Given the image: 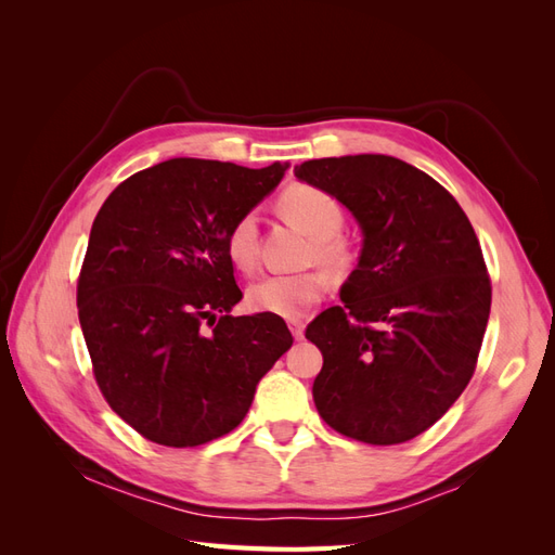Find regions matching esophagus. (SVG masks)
Returning <instances> with one entry per match:
<instances>
[{"label":"esophagus","instance_id":"esophagus-1","mask_svg":"<svg viewBox=\"0 0 555 555\" xmlns=\"http://www.w3.org/2000/svg\"><path fill=\"white\" fill-rule=\"evenodd\" d=\"M289 328H292V335H294L296 340H304V335H306V324L304 322H298V319H292Z\"/></svg>","mask_w":555,"mask_h":555}]
</instances>
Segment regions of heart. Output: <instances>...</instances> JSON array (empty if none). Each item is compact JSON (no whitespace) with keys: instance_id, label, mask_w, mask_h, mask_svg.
<instances>
[{"instance_id":"heart-1","label":"heart","mask_w":555,"mask_h":555,"mask_svg":"<svg viewBox=\"0 0 555 555\" xmlns=\"http://www.w3.org/2000/svg\"><path fill=\"white\" fill-rule=\"evenodd\" d=\"M280 210L300 231L312 238L310 261L322 263L326 271L345 275L357 261V251L340 236L345 210L340 201L314 184H292L280 196ZM227 259L241 273H251L259 263V227L255 212H243L224 236ZM328 289L324 271H306L296 275H271L247 289V306L255 312L298 319L314 306Z\"/></svg>"}]
</instances>
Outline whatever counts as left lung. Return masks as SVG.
Listing matches in <instances>:
<instances>
[{
  "label": "left lung",
  "mask_w": 555,
  "mask_h": 555,
  "mask_svg": "<svg viewBox=\"0 0 555 555\" xmlns=\"http://www.w3.org/2000/svg\"><path fill=\"white\" fill-rule=\"evenodd\" d=\"M294 173L338 198L363 231L343 306L306 328L324 357L317 412L345 438L408 442L475 375L491 312L477 233L438 180L389 155L310 159Z\"/></svg>",
  "instance_id": "obj_1"
}]
</instances>
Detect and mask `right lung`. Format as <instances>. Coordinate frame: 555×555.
Instances as JSON below:
<instances>
[{"instance_id":"1","label":"right lung","mask_w":555,"mask_h":555,"mask_svg":"<svg viewBox=\"0 0 555 555\" xmlns=\"http://www.w3.org/2000/svg\"><path fill=\"white\" fill-rule=\"evenodd\" d=\"M284 171L178 157L117 184L96 212L78 319L99 391L145 440L184 449L231 433L292 347L282 317L229 314L243 292L224 249Z\"/></svg>"}]
</instances>
